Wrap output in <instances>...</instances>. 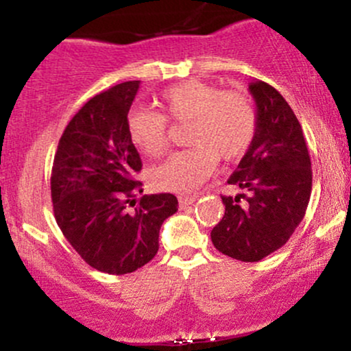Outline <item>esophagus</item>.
Returning <instances> with one entry per match:
<instances>
[{
  "label": "esophagus",
  "instance_id": "1",
  "mask_svg": "<svg viewBox=\"0 0 351 351\" xmlns=\"http://www.w3.org/2000/svg\"><path fill=\"white\" fill-rule=\"evenodd\" d=\"M180 209H186L189 204H193L196 201V196H180Z\"/></svg>",
  "mask_w": 351,
  "mask_h": 351
}]
</instances>
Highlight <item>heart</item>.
<instances>
[{"instance_id":"obj_1","label":"heart","mask_w":351,"mask_h":351,"mask_svg":"<svg viewBox=\"0 0 351 351\" xmlns=\"http://www.w3.org/2000/svg\"><path fill=\"white\" fill-rule=\"evenodd\" d=\"M165 112L134 108L127 117V134L136 150L160 156L168 148V120L188 123V150L173 153L150 171L156 189L189 195L211 175L221 160L243 156L256 135V108L243 92L219 90L199 80L168 87L160 99Z\"/></svg>"}]
</instances>
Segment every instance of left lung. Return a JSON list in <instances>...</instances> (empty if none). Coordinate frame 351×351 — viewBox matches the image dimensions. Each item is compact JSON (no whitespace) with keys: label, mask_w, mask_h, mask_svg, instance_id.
Wrapping results in <instances>:
<instances>
[{"label":"left lung","mask_w":351,"mask_h":351,"mask_svg":"<svg viewBox=\"0 0 351 351\" xmlns=\"http://www.w3.org/2000/svg\"><path fill=\"white\" fill-rule=\"evenodd\" d=\"M249 92L257 108L256 135L228 180L245 195L223 196L226 211L211 241L232 259L257 263L287 243L304 219L312 168L302 127L285 99L257 79Z\"/></svg>","instance_id":"8db88e82"}]
</instances>
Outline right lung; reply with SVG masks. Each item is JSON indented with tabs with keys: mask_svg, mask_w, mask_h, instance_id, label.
Masks as SVG:
<instances>
[{
	"mask_svg": "<svg viewBox=\"0 0 351 351\" xmlns=\"http://www.w3.org/2000/svg\"><path fill=\"white\" fill-rule=\"evenodd\" d=\"M138 87L140 80H128L88 100L67 123L52 163L58 226L90 267L112 276L150 263L163 221L178 211L170 193L135 199L143 193L134 178L142 160L128 138L127 117Z\"/></svg>",
	"mask_w": 351,
	"mask_h": 351,
	"instance_id": "obj_1",
	"label": "right lung"
}]
</instances>
